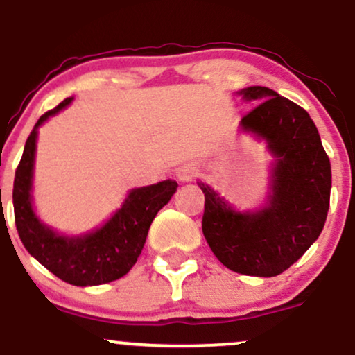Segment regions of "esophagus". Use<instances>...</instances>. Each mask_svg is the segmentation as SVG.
<instances>
[{"label": "esophagus", "instance_id": "1", "mask_svg": "<svg viewBox=\"0 0 355 355\" xmlns=\"http://www.w3.org/2000/svg\"><path fill=\"white\" fill-rule=\"evenodd\" d=\"M195 175H197V170H195V166H191V165H183L177 170V178H178V182H182V183L191 182L195 178Z\"/></svg>", "mask_w": 355, "mask_h": 355}]
</instances>
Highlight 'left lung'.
Instances as JSON below:
<instances>
[{
	"instance_id": "left-lung-1",
	"label": "left lung",
	"mask_w": 355,
	"mask_h": 355,
	"mask_svg": "<svg viewBox=\"0 0 355 355\" xmlns=\"http://www.w3.org/2000/svg\"><path fill=\"white\" fill-rule=\"evenodd\" d=\"M243 101H260L239 132L263 141L270 153L266 202L239 210L217 190L197 182L205 195L202 230L215 257L243 275L275 277L319 239L331 200V162L317 126L294 101L266 87L242 88Z\"/></svg>"
}]
</instances>
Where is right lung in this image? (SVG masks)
Returning a JSON list of instances; mask_svg holds the SVG:
<instances>
[{"instance_id": "add662e5", "label": "right lung", "mask_w": 355, "mask_h": 355, "mask_svg": "<svg viewBox=\"0 0 355 355\" xmlns=\"http://www.w3.org/2000/svg\"><path fill=\"white\" fill-rule=\"evenodd\" d=\"M73 101L63 100L36 121L24 145L15 175V222L24 248L58 279L78 287L113 282L126 275L144 250L155 215L177 191L178 183L164 180L126 193L120 209L96 229L85 234H61L38 217L33 203V173L38 128Z\"/></svg>"}]
</instances>
